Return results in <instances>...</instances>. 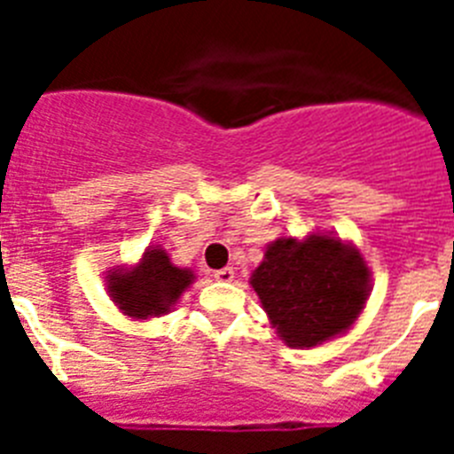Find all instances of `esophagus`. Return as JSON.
Here are the masks:
<instances>
[{
	"instance_id": "obj_1",
	"label": "esophagus",
	"mask_w": 454,
	"mask_h": 454,
	"mask_svg": "<svg viewBox=\"0 0 454 454\" xmlns=\"http://www.w3.org/2000/svg\"><path fill=\"white\" fill-rule=\"evenodd\" d=\"M214 277L218 282H231L234 279V268L227 266V268H220V270L214 272Z\"/></svg>"
}]
</instances>
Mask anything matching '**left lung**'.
<instances>
[{
  "mask_svg": "<svg viewBox=\"0 0 454 454\" xmlns=\"http://www.w3.org/2000/svg\"><path fill=\"white\" fill-rule=\"evenodd\" d=\"M277 336L314 348L346 334L366 307L371 270L352 243L330 234L277 239L250 277Z\"/></svg>",
  "mask_w": 454,
  "mask_h": 454,
  "instance_id": "1",
  "label": "left lung"
}]
</instances>
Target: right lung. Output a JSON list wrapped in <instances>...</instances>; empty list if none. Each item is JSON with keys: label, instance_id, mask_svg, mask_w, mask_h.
<instances>
[{"label": "right lung", "instance_id": "add662e5", "mask_svg": "<svg viewBox=\"0 0 454 454\" xmlns=\"http://www.w3.org/2000/svg\"><path fill=\"white\" fill-rule=\"evenodd\" d=\"M192 282V270L175 266L163 247L150 246L134 268H118L106 277V291L124 316L147 320L168 314Z\"/></svg>", "mask_w": 454, "mask_h": 454}]
</instances>
